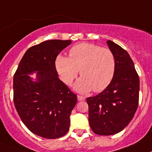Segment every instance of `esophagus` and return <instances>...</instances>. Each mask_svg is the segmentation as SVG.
I'll use <instances>...</instances> for the list:
<instances>
[{"label": "esophagus", "mask_w": 152, "mask_h": 152, "mask_svg": "<svg viewBox=\"0 0 152 152\" xmlns=\"http://www.w3.org/2000/svg\"><path fill=\"white\" fill-rule=\"evenodd\" d=\"M85 96H77V100H78V101H82V100H85Z\"/></svg>", "instance_id": "34e87169"}]
</instances>
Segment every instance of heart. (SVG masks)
Here are the masks:
<instances>
[{
	"label": "heart",
	"mask_w": 152,
	"mask_h": 152,
	"mask_svg": "<svg viewBox=\"0 0 152 152\" xmlns=\"http://www.w3.org/2000/svg\"><path fill=\"white\" fill-rule=\"evenodd\" d=\"M55 68L61 80L71 85L80 70L82 76L74 85L76 91L96 92L110 85L116 72V61L111 50L96 44L82 42L74 46L68 56L59 54L55 59Z\"/></svg>",
	"instance_id": "obj_1"
}]
</instances>
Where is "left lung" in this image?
<instances>
[{"instance_id":"obj_1","label":"left lung","mask_w":152,"mask_h":152,"mask_svg":"<svg viewBox=\"0 0 152 152\" xmlns=\"http://www.w3.org/2000/svg\"><path fill=\"white\" fill-rule=\"evenodd\" d=\"M107 45L115 55L116 72L101 93L87 98L90 127L99 135H113L124 130L138 106L140 81L134 64L125 50L111 40Z\"/></svg>"}]
</instances>
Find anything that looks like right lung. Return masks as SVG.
<instances>
[{
  "mask_svg": "<svg viewBox=\"0 0 152 152\" xmlns=\"http://www.w3.org/2000/svg\"><path fill=\"white\" fill-rule=\"evenodd\" d=\"M71 40L52 39L30 47L14 75V103L28 130L46 139L63 137L77 96L58 78L55 59ZM37 73L33 79L30 74Z\"/></svg>",
  "mask_w": 152,
  "mask_h": 152,
  "instance_id": "right-lung-1",
  "label": "right lung"
}]
</instances>
